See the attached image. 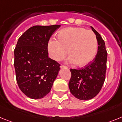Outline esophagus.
I'll return each mask as SVG.
<instances>
[{"instance_id": "1", "label": "esophagus", "mask_w": 122, "mask_h": 122, "mask_svg": "<svg viewBox=\"0 0 122 122\" xmlns=\"http://www.w3.org/2000/svg\"><path fill=\"white\" fill-rule=\"evenodd\" d=\"M60 67H61V69H67V66H66L64 65H61V66H60Z\"/></svg>"}]
</instances>
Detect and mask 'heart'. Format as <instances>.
Listing matches in <instances>:
<instances>
[{"label":"heart","instance_id":"heart-1","mask_svg":"<svg viewBox=\"0 0 122 122\" xmlns=\"http://www.w3.org/2000/svg\"><path fill=\"white\" fill-rule=\"evenodd\" d=\"M58 39H51L48 44L49 55L55 61H62L69 55L71 63L83 67L95 58L98 41L92 30L82 27H67L59 32Z\"/></svg>","mask_w":122,"mask_h":122}]
</instances>
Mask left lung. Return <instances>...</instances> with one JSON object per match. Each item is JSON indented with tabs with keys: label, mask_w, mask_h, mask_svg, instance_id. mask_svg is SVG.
<instances>
[{
	"label": "left lung",
	"mask_w": 122,
	"mask_h": 122,
	"mask_svg": "<svg viewBox=\"0 0 122 122\" xmlns=\"http://www.w3.org/2000/svg\"><path fill=\"white\" fill-rule=\"evenodd\" d=\"M91 27L98 41V53L93 61L84 68L70 69V92L80 100H88L95 97L102 88L106 79L107 53L105 42L98 32Z\"/></svg>",
	"instance_id": "8db88e82"
}]
</instances>
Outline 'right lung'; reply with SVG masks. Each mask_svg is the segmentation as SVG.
Instances as JSON below:
<instances>
[{
	"mask_svg": "<svg viewBox=\"0 0 122 122\" xmlns=\"http://www.w3.org/2000/svg\"><path fill=\"white\" fill-rule=\"evenodd\" d=\"M60 25L34 26L19 38L14 50L17 83L31 99L45 97L51 90L60 64L48 57L50 38Z\"/></svg>",
	"mask_w": 122,
	"mask_h": 122,
	"instance_id": "1",
	"label": "right lung"
}]
</instances>
